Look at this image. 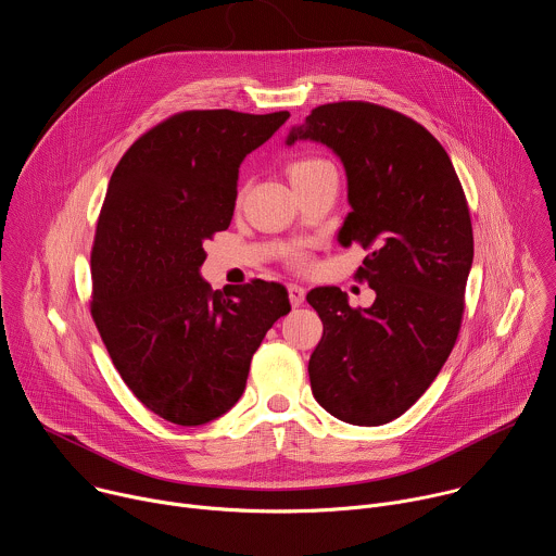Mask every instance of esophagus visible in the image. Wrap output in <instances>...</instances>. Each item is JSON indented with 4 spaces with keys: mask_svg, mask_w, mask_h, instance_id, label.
<instances>
[{
    "mask_svg": "<svg viewBox=\"0 0 556 556\" xmlns=\"http://www.w3.org/2000/svg\"><path fill=\"white\" fill-rule=\"evenodd\" d=\"M288 294H290V303H292L294 307L303 305V301H305V288H303V286L290 283V286H288Z\"/></svg>",
    "mask_w": 556,
    "mask_h": 556,
    "instance_id": "obj_1",
    "label": "esophagus"
}]
</instances>
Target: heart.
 Wrapping results in <instances>:
<instances>
[{
    "label": "heart",
    "mask_w": 556,
    "mask_h": 556,
    "mask_svg": "<svg viewBox=\"0 0 556 556\" xmlns=\"http://www.w3.org/2000/svg\"><path fill=\"white\" fill-rule=\"evenodd\" d=\"M327 169H333L331 163H327L325 159H318V156H301V159L290 161V165H288L290 182H299V180L312 178V176H316L318 172H327ZM294 260L301 262L299 255H296Z\"/></svg>",
    "instance_id": "heart-1"
}]
</instances>
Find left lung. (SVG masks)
<instances>
[{"instance_id": "1", "label": "left lung", "mask_w": 556, "mask_h": 556, "mask_svg": "<svg viewBox=\"0 0 556 556\" xmlns=\"http://www.w3.org/2000/svg\"><path fill=\"white\" fill-rule=\"evenodd\" d=\"M296 141L340 159L351 212L338 242L368 251L355 277L376 290L374 305L357 309L340 288L307 292L323 320L312 393L344 424L382 426L430 389L454 349L473 262L465 192L421 124L371 102L316 106L290 128L286 146Z\"/></svg>"}]
</instances>
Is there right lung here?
Returning <instances> with one entry per match:
<instances>
[{
	"mask_svg": "<svg viewBox=\"0 0 556 556\" xmlns=\"http://www.w3.org/2000/svg\"><path fill=\"white\" fill-rule=\"evenodd\" d=\"M288 117L178 113L141 135L109 180L91 314L126 387L169 424L229 413L266 331L290 312L281 283L255 279L223 294L201 277L205 240L231 225L242 161Z\"/></svg>",
	"mask_w": 556,
	"mask_h": 556,
	"instance_id": "obj_1",
	"label": "right lung"
}]
</instances>
